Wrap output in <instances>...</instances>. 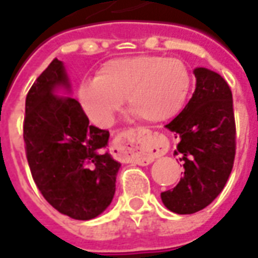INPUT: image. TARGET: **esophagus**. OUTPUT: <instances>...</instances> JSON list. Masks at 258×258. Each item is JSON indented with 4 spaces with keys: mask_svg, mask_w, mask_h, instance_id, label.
Returning <instances> with one entry per match:
<instances>
[{
    "mask_svg": "<svg viewBox=\"0 0 258 258\" xmlns=\"http://www.w3.org/2000/svg\"><path fill=\"white\" fill-rule=\"evenodd\" d=\"M167 151V142L146 129H129L119 133L111 146V153L120 160L149 165Z\"/></svg>",
    "mask_w": 258,
    "mask_h": 258,
    "instance_id": "esophagus-1",
    "label": "esophagus"
}]
</instances>
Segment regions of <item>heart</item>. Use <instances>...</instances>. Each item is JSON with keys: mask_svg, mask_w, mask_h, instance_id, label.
<instances>
[{"mask_svg": "<svg viewBox=\"0 0 258 258\" xmlns=\"http://www.w3.org/2000/svg\"><path fill=\"white\" fill-rule=\"evenodd\" d=\"M189 69L176 58L139 55L104 63L96 79L82 82L79 101L96 125L108 126L126 98L139 119L160 123L183 107L190 90Z\"/></svg>", "mask_w": 258, "mask_h": 258, "instance_id": "heart-1", "label": "heart"}]
</instances>
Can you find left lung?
Returning <instances> with one entry per match:
<instances>
[{
  "mask_svg": "<svg viewBox=\"0 0 258 258\" xmlns=\"http://www.w3.org/2000/svg\"><path fill=\"white\" fill-rule=\"evenodd\" d=\"M196 89L182 112L165 127L175 133V154L184 175L171 190L162 191L164 206L176 214L206 208L220 195L235 160V116L232 91L224 78L196 68Z\"/></svg>",
  "mask_w": 258,
  "mask_h": 258,
  "instance_id": "1",
  "label": "left lung"
}]
</instances>
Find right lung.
I'll return each mask as SVG.
<instances>
[{
	"instance_id": "right-lung-1",
	"label": "right lung",
	"mask_w": 258,
	"mask_h": 258,
	"mask_svg": "<svg viewBox=\"0 0 258 258\" xmlns=\"http://www.w3.org/2000/svg\"><path fill=\"white\" fill-rule=\"evenodd\" d=\"M71 91L65 65L55 58L27 93L23 139L45 200L74 220L89 221L112 202L120 162L107 151L108 131L89 123L80 104L67 96Z\"/></svg>"
}]
</instances>
